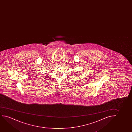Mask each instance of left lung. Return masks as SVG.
Masks as SVG:
<instances>
[{
	"label": "left lung",
	"mask_w": 132,
	"mask_h": 132,
	"mask_svg": "<svg viewBox=\"0 0 132 132\" xmlns=\"http://www.w3.org/2000/svg\"><path fill=\"white\" fill-rule=\"evenodd\" d=\"M78 73H79V72H78ZM77 73V74H76V76H78V74H79V73Z\"/></svg>",
	"instance_id": "8db88e82"
}]
</instances>
